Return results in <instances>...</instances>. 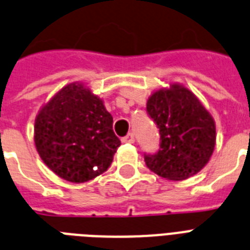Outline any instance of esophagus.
<instances>
[{
	"instance_id": "obj_1",
	"label": "esophagus",
	"mask_w": 250,
	"mask_h": 250,
	"mask_svg": "<svg viewBox=\"0 0 250 250\" xmlns=\"http://www.w3.org/2000/svg\"><path fill=\"white\" fill-rule=\"evenodd\" d=\"M122 143H123V144H133V143H135V136L132 135V133H128V135L125 136V137L122 139Z\"/></svg>"
}]
</instances>
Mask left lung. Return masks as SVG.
Listing matches in <instances>:
<instances>
[{"label": "left lung", "instance_id": "obj_1", "mask_svg": "<svg viewBox=\"0 0 250 250\" xmlns=\"http://www.w3.org/2000/svg\"><path fill=\"white\" fill-rule=\"evenodd\" d=\"M146 110L160 133L159 150L145 155L146 167L172 181L202 171L214 151L216 123L192 91L171 83L151 93Z\"/></svg>", "mask_w": 250, "mask_h": 250}]
</instances>
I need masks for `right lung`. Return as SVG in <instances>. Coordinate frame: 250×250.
<instances>
[{
    "instance_id": "1",
    "label": "right lung",
    "mask_w": 250,
    "mask_h": 250,
    "mask_svg": "<svg viewBox=\"0 0 250 250\" xmlns=\"http://www.w3.org/2000/svg\"><path fill=\"white\" fill-rule=\"evenodd\" d=\"M41 159L69 182L93 180L110 167L121 141L104 101L81 82L64 86L41 107L34 121Z\"/></svg>"
}]
</instances>
